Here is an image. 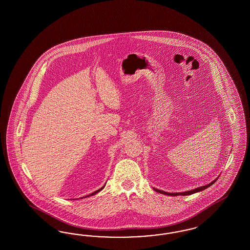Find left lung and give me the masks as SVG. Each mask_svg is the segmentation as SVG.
Wrapping results in <instances>:
<instances>
[{
  "label": "left lung",
  "mask_w": 250,
  "mask_h": 250,
  "mask_svg": "<svg viewBox=\"0 0 250 250\" xmlns=\"http://www.w3.org/2000/svg\"><path fill=\"white\" fill-rule=\"evenodd\" d=\"M217 179H218V177L214 180V181H212L211 183H209V184H207V185H205V186H201V187H199V188H196V189H190V190H188V191H184V192H166V191H164V190H160L159 189H154L157 191V192H159V193H161V194H165V195H169V196H178V195H190V194H193V193H195V192H198V191H202V190H204V189H207L208 187H210L211 185H212L214 182L217 181Z\"/></svg>",
  "instance_id": "1"
}]
</instances>
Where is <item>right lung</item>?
<instances>
[{
	"label": "right lung",
	"mask_w": 250,
	"mask_h": 250,
	"mask_svg": "<svg viewBox=\"0 0 250 250\" xmlns=\"http://www.w3.org/2000/svg\"><path fill=\"white\" fill-rule=\"evenodd\" d=\"M104 186H105V185H104ZM104 186H103V187H102V188H101V189H97V190H96V191H94V192H92V193H91V194H90V195H87V196H86V197L91 196V195H94V194H96V193H97V192H99V191H100V190H102V189H104Z\"/></svg>",
	"instance_id": "right-lung-1"
}]
</instances>
